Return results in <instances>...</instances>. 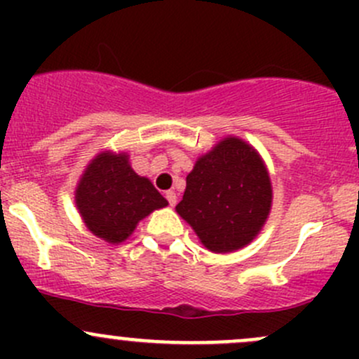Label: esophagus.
I'll return each instance as SVG.
<instances>
[{
	"label": "esophagus",
	"instance_id": "34e87169",
	"mask_svg": "<svg viewBox=\"0 0 359 359\" xmlns=\"http://www.w3.org/2000/svg\"><path fill=\"white\" fill-rule=\"evenodd\" d=\"M165 198H166V200H168L170 206H175V203H177V196H175V193H173V191H166V193H165Z\"/></svg>",
	"mask_w": 359,
	"mask_h": 359
}]
</instances>
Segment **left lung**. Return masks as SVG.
Segmentation results:
<instances>
[{"label": "left lung", "mask_w": 359, "mask_h": 359, "mask_svg": "<svg viewBox=\"0 0 359 359\" xmlns=\"http://www.w3.org/2000/svg\"><path fill=\"white\" fill-rule=\"evenodd\" d=\"M271 180L247 142L227 137L201 156L175 206L210 252L227 253L259 234L271 210Z\"/></svg>", "instance_id": "8db88e82"}]
</instances>
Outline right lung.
I'll list each match as a JSON object with an SVG mask.
<instances>
[{"label": "right lung", "instance_id": "1", "mask_svg": "<svg viewBox=\"0 0 359 359\" xmlns=\"http://www.w3.org/2000/svg\"><path fill=\"white\" fill-rule=\"evenodd\" d=\"M76 205L95 236L121 243L137 222L168 201L146 177L128 165L126 154H99L83 173L76 189Z\"/></svg>", "mask_w": 359, "mask_h": 359}]
</instances>
